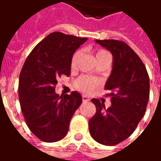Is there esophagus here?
<instances>
[{
  "label": "esophagus",
  "mask_w": 161,
  "mask_h": 161,
  "mask_svg": "<svg viewBox=\"0 0 161 161\" xmlns=\"http://www.w3.org/2000/svg\"><path fill=\"white\" fill-rule=\"evenodd\" d=\"M82 101L83 102H88V101H89V98L87 97L86 95H82Z\"/></svg>",
  "instance_id": "1"
}]
</instances>
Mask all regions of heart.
<instances>
[{"label":"heart","instance_id":"1","mask_svg":"<svg viewBox=\"0 0 161 161\" xmlns=\"http://www.w3.org/2000/svg\"><path fill=\"white\" fill-rule=\"evenodd\" d=\"M109 53L105 51V50H98L95 53V58L96 61L100 59L102 57H103L104 55H107ZM80 56V52L77 51L74 53L73 57L71 58V67L72 69H75L78 65L79 58ZM99 85V81L98 80L95 78L90 77V76H87V75H82L80 76L75 81H74V87H76L78 90L83 92V93H90L93 90H95L96 87Z\"/></svg>","mask_w":161,"mask_h":161}]
</instances>
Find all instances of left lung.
Here are the masks:
<instances>
[{"label": "left lung", "mask_w": 161, "mask_h": 161, "mask_svg": "<svg viewBox=\"0 0 161 161\" xmlns=\"http://www.w3.org/2000/svg\"><path fill=\"white\" fill-rule=\"evenodd\" d=\"M112 53L113 68L104 88L110 93L111 106L105 108L98 99L91 102L96 112L88 122L95 141L115 146L133 133L146 112L150 95L149 76L138 54L123 41L95 40Z\"/></svg>", "instance_id": "1"}]
</instances>
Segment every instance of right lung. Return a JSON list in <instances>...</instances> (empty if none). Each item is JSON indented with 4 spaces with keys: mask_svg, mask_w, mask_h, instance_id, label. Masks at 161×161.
<instances>
[{
    "mask_svg": "<svg viewBox=\"0 0 161 161\" xmlns=\"http://www.w3.org/2000/svg\"><path fill=\"white\" fill-rule=\"evenodd\" d=\"M87 37L53 32L35 46L23 64L18 95L25 123L42 141L64 138L72 116L81 104L78 92L59 96L55 93L57 79L69 76L71 58Z\"/></svg>",
    "mask_w": 161,
    "mask_h": 161,
    "instance_id": "right-lung-1",
    "label": "right lung"
}]
</instances>
